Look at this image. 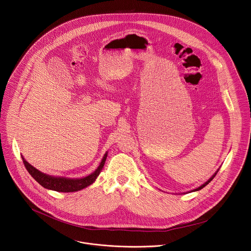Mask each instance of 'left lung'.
Returning <instances> with one entry per match:
<instances>
[{
	"label": "left lung",
	"instance_id": "obj_1",
	"mask_svg": "<svg viewBox=\"0 0 251 251\" xmlns=\"http://www.w3.org/2000/svg\"><path fill=\"white\" fill-rule=\"evenodd\" d=\"M217 173H218V171H217V172H216V173H215V174H214V175H213V177H211V178H210V179H209V180H208V181H207V182H206V183H204V184H203V185H202V186H200V187H199V188H197V189H195V190H194V192H195V191H199V190H201V189H203V188H204V187H205V186H207V185H208V184H209V183H210V182H211V181H212V180H213V179H214V177H215V176H216V175H217Z\"/></svg>",
	"mask_w": 251,
	"mask_h": 251
}]
</instances>
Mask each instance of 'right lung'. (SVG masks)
Masks as SVG:
<instances>
[{"mask_svg":"<svg viewBox=\"0 0 251 251\" xmlns=\"http://www.w3.org/2000/svg\"><path fill=\"white\" fill-rule=\"evenodd\" d=\"M107 158V153L105 154L100 166L97 167V169L90 175L82 178V179H67V178H61V177H52L47 174H44L37 170L36 168L30 166L28 162H26L23 159V163L25 165L26 169L28 170V173L31 175V177L38 183L40 184L43 188L56 191V192H60V193H72V192H77L80 190H83L84 188H86L87 186L91 185L95 179L98 177L100 174V171L102 167H104L105 162Z\"/></svg>","mask_w":251,"mask_h":251,"instance_id":"add662e5","label":"right lung"}]
</instances>
